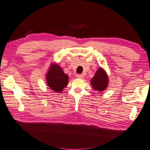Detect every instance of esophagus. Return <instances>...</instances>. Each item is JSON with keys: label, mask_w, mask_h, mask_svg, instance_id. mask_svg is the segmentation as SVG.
<instances>
[{"label": "esophagus", "mask_w": 150, "mask_h": 150, "mask_svg": "<svg viewBox=\"0 0 150 150\" xmlns=\"http://www.w3.org/2000/svg\"><path fill=\"white\" fill-rule=\"evenodd\" d=\"M76 77L78 78V79H83V76L82 75H80V74H77L76 75Z\"/></svg>", "instance_id": "1"}]
</instances>
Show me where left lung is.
<instances>
[{"label":"left lung","instance_id":"obj_1","mask_svg":"<svg viewBox=\"0 0 150 150\" xmlns=\"http://www.w3.org/2000/svg\"><path fill=\"white\" fill-rule=\"evenodd\" d=\"M91 83L95 90L100 91L106 89L108 85V77L106 71L101 67L98 69L91 80Z\"/></svg>","mask_w":150,"mask_h":150}]
</instances>
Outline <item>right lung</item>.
Masks as SVG:
<instances>
[{
  "mask_svg": "<svg viewBox=\"0 0 150 150\" xmlns=\"http://www.w3.org/2000/svg\"><path fill=\"white\" fill-rule=\"evenodd\" d=\"M46 77L48 86L57 93L61 92L68 84V75L64 73L59 65L55 63L51 64Z\"/></svg>",
  "mask_w": 150,
  "mask_h": 150,
  "instance_id": "right-lung-1",
  "label": "right lung"
}]
</instances>
